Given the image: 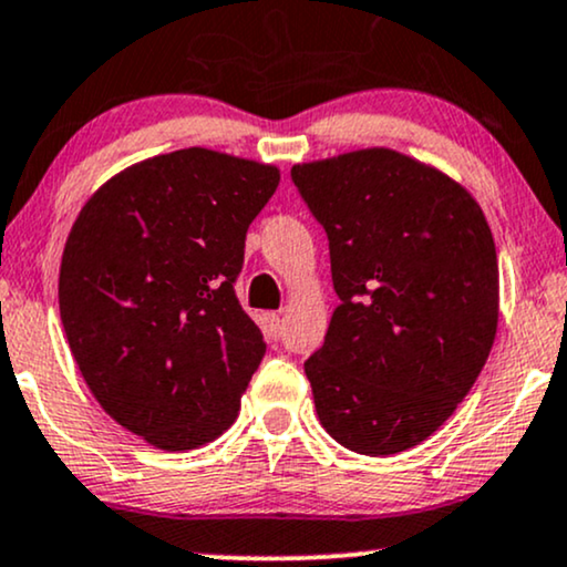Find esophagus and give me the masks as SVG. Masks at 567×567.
I'll return each mask as SVG.
<instances>
[{
	"mask_svg": "<svg viewBox=\"0 0 567 567\" xmlns=\"http://www.w3.org/2000/svg\"><path fill=\"white\" fill-rule=\"evenodd\" d=\"M266 330H269V336L275 340L282 338V319H279V313H269L266 317Z\"/></svg>",
	"mask_w": 567,
	"mask_h": 567,
	"instance_id": "34e87169",
	"label": "esophagus"
}]
</instances>
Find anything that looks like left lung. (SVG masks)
<instances>
[{
	"instance_id": "obj_1",
	"label": "left lung",
	"mask_w": 567,
	"mask_h": 567,
	"mask_svg": "<svg viewBox=\"0 0 567 567\" xmlns=\"http://www.w3.org/2000/svg\"><path fill=\"white\" fill-rule=\"evenodd\" d=\"M330 243L332 311L303 361L313 406L340 446L406 452L454 414L499 319L494 237L465 187L395 150L292 166Z\"/></svg>"
}]
</instances>
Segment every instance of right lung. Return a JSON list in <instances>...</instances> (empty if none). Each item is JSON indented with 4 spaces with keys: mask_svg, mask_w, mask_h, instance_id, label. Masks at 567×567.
<instances>
[{
    "mask_svg": "<svg viewBox=\"0 0 567 567\" xmlns=\"http://www.w3.org/2000/svg\"><path fill=\"white\" fill-rule=\"evenodd\" d=\"M277 184L275 166L176 150L113 176L68 235V346L100 406L153 446L197 449L240 412L266 343L235 282Z\"/></svg>",
    "mask_w": 567,
    "mask_h": 567,
    "instance_id": "obj_1",
    "label": "right lung"
}]
</instances>
